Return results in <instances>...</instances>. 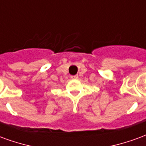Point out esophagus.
I'll list each match as a JSON object with an SVG mask.
<instances>
[{
  "mask_svg": "<svg viewBox=\"0 0 146 146\" xmlns=\"http://www.w3.org/2000/svg\"><path fill=\"white\" fill-rule=\"evenodd\" d=\"M71 78H72V79H77V78H78V76H77V75H75V76H71Z\"/></svg>",
  "mask_w": 146,
  "mask_h": 146,
  "instance_id": "34e87169",
  "label": "esophagus"
}]
</instances>
